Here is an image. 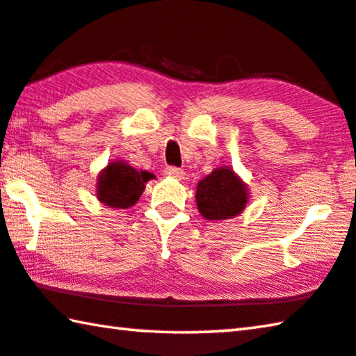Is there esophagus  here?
<instances>
[{"label": "esophagus", "mask_w": 356, "mask_h": 356, "mask_svg": "<svg viewBox=\"0 0 356 356\" xmlns=\"http://www.w3.org/2000/svg\"><path fill=\"white\" fill-rule=\"evenodd\" d=\"M165 174H166V176H171V177H176V179H182L185 176V171L180 170V168H177V166H166Z\"/></svg>", "instance_id": "esophagus-1"}]
</instances>
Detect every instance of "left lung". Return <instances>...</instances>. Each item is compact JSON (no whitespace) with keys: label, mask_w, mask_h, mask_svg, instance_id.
I'll use <instances>...</instances> for the list:
<instances>
[{"label":"left lung","mask_w":356,"mask_h":356,"mask_svg":"<svg viewBox=\"0 0 356 356\" xmlns=\"http://www.w3.org/2000/svg\"><path fill=\"white\" fill-rule=\"evenodd\" d=\"M246 186L231 168H216L197 184L196 202L206 220H227L246 206Z\"/></svg>","instance_id":"8db88e82"}]
</instances>
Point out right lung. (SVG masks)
Wrapping results in <instances>:
<instances>
[{
  "mask_svg": "<svg viewBox=\"0 0 356 356\" xmlns=\"http://www.w3.org/2000/svg\"><path fill=\"white\" fill-rule=\"evenodd\" d=\"M154 176L146 171H136L135 168L114 161L100 172L97 182V197L108 207L127 209L140 200L144 186Z\"/></svg>",
  "mask_w": 356,
  "mask_h": 356,
  "instance_id": "obj_1",
  "label": "right lung"
}]
</instances>
